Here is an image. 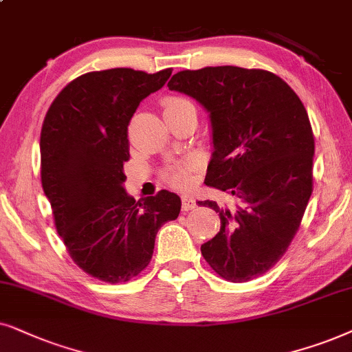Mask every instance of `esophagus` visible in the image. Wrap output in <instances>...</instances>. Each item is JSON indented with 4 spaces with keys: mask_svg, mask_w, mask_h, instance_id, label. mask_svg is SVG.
Segmentation results:
<instances>
[{
    "mask_svg": "<svg viewBox=\"0 0 352 352\" xmlns=\"http://www.w3.org/2000/svg\"><path fill=\"white\" fill-rule=\"evenodd\" d=\"M196 208V201L191 198L190 195H184L182 196V209L184 210H191Z\"/></svg>",
    "mask_w": 352,
    "mask_h": 352,
    "instance_id": "34e87169",
    "label": "esophagus"
}]
</instances>
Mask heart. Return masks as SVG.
<instances>
[{
	"label": "heart",
	"instance_id": "obj_1",
	"mask_svg": "<svg viewBox=\"0 0 352 352\" xmlns=\"http://www.w3.org/2000/svg\"><path fill=\"white\" fill-rule=\"evenodd\" d=\"M186 106H193L191 104V101L186 100V98H182V96L164 98L162 101L164 116L184 109ZM196 167H198V162H190L180 167H172L170 170L166 173V179L168 184L177 186V188H186V186L191 185V172H193Z\"/></svg>",
	"mask_w": 352,
	"mask_h": 352
}]
</instances>
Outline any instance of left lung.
Instances as JSON below:
<instances>
[{"instance_id": "obj_1", "label": "left lung", "mask_w": 352, "mask_h": 352, "mask_svg": "<svg viewBox=\"0 0 352 352\" xmlns=\"http://www.w3.org/2000/svg\"><path fill=\"white\" fill-rule=\"evenodd\" d=\"M167 87L209 112L214 153L204 184L233 201H198L220 217V232L201 254L228 282L261 277L287 252L312 195L306 107L287 82L262 69L182 70Z\"/></svg>"}]
</instances>
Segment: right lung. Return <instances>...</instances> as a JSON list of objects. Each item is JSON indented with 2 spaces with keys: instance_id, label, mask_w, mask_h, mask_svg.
Segmentation results:
<instances>
[{
  "instance_id": "right-lung-1",
  "label": "right lung",
  "mask_w": 352,
  "mask_h": 352,
  "mask_svg": "<svg viewBox=\"0 0 352 352\" xmlns=\"http://www.w3.org/2000/svg\"><path fill=\"white\" fill-rule=\"evenodd\" d=\"M170 74L127 67L83 74L46 112L41 185L56 230L75 264L101 282H129L146 269L157 230L180 214L175 193L161 190L137 203L124 188L130 119Z\"/></svg>"
}]
</instances>
